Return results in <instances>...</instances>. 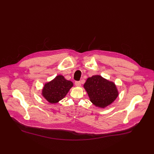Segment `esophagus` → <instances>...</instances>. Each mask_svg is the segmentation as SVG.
Segmentation results:
<instances>
[{
    "mask_svg": "<svg viewBox=\"0 0 154 154\" xmlns=\"http://www.w3.org/2000/svg\"><path fill=\"white\" fill-rule=\"evenodd\" d=\"M75 85L77 87H80L81 86V82H75Z\"/></svg>",
    "mask_w": 154,
    "mask_h": 154,
    "instance_id": "1",
    "label": "esophagus"
}]
</instances>
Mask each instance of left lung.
I'll return each instance as SVG.
<instances>
[{
	"instance_id": "8db88e82",
	"label": "left lung",
	"mask_w": 154,
	"mask_h": 154,
	"mask_svg": "<svg viewBox=\"0 0 154 154\" xmlns=\"http://www.w3.org/2000/svg\"><path fill=\"white\" fill-rule=\"evenodd\" d=\"M90 101L99 108H105L115 101L119 96L116 85L100 75L88 77L83 85Z\"/></svg>"
}]
</instances>
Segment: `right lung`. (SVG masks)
Returning a JSON list of instances; mask_svg holds the SVG:
<instances>
[{"mask_svg": "<svg viewBox=\"0 0 154 154\" xmlns=\"http://www.w3.org/2000/svg\"><path fill=\"white\" fill-rule=\"evenodd\" d=\"M72 86V82L66 80L62 75H58L44 85L41 94L49 103H57L65 97Z\"/></svg>", "mask_w": 154, "mask_h": 154, "instance_id": "add662e5", "label": "right lung"}]
</instances>
